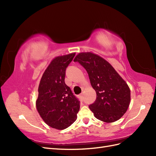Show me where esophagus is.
<instances>
[{
  "label": "esophagus",
  "instance_id": "obj_1",
  "mask_svg": "<svg viewBox=\"0 0 156 156\" xmlns=\"http://www.w3.org/2000/svg\"><path fill=\"white\" fill-rule=\"evenodd\" d=\"M84 96V94H83V93H81V94H80V96H79V98H80V99H81V100H83V96Z\"/></svg>",
  "mask_w": 156,
  "mask_h": 156
}]
</instances>
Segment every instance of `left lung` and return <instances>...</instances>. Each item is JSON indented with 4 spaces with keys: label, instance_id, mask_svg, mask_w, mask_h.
<instances>
[{
    "label": "left lung",
    "instance_id": "8db88e82",
    "mask_svg": "<svg viewBox=\"0 0 156 156\" xmlns=\"http://www.w3.org/2000/svg\"><path fill=\"white\" fill-rule=\"evenodd\" d=\"M73 61L86 69L96 90V100L89 105L94 116L107 123L120 119L130 103V90L125 81L107 61L97 55L81 53Z\"/></svg>",
    "mask_w": 156,
    "mask_h": 156
}]
</instances>
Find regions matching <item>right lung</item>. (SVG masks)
Returning a JSON list of instances; mask_svg holds the SVG:
<instances>
[{"label":"right lung","mask_w":156,"mask_h":156,"mask_svg":"<svg viewBox=\"0 0 156 156\" xmlns=\"http://www.w3.org/2000/svg\"><path fill=\"white\" fill-rule=\"evenodd\" d=\"M75 55L72 53L54 58L39 84L37 110L45 123L55 129H64L77 120L80 101L64 81L66 70Z\"/></svg>","instance_id":"obj_1"}]
</instances>
